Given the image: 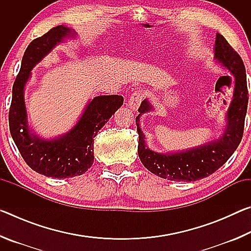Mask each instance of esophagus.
Masks as SVG:
<instances>
[{
  "label": "esophagus",
  "instance_id": "34e87169",
  "mask_svg": "<svg viewBox=\"0 0 251 251\" xmlns=\"http://www.w3.org/2000/svg\"><path fill=\"white\" fill-rule=\"evenodd\" d=\"M143 100H144V93L142 91L134 92L128 100L129 108L133 110H137L139 105H141V103L143 101Z\"/></svg>",
  "mask_w": 251,
  "mask_h": 251
}]
</instances>
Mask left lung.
<instances>
[{"instance_id": "1", "label": "left lung", "mask_w": 251, "mask_h": 251, "mask_svg": "<svg viewBox=\"0 0 251 251\" xmlns=\"http://www.w3.org/2000/svg\"><path fill=\"white\" fill-rule=\"evenodd\" d=\"M214 59L233 76V92L225 115V128L218 137L187 150L159 152L147 146L141 128V116L154 112L148 99L144 100L136 117L138 131V156L148 171L164 179L173 181H195L211 175L230 158L244 134L245 117L248 106L246 69L240 58L223 35L216 34Z\"/></svg>"}]
</instances>
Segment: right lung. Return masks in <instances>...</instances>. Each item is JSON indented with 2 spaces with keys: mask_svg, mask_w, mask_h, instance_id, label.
I'll list each match as a JSON object with an SVG mask.
<instances>
[{
  "mask_svg": "<svg viewBox=\"0 0 251 251\" xmlns=\"http://www.w3.org/2000/svg\"><path fill=\"white\" fill-rule=\"evenodd\" d=\"M77 33L64 25L35 39L23 55L20 73L12 90L8 114L11 136L29 167L52 178H72L83 175L94 163V138L112 115L124 103L121 95H100L87 101L74 126L56 137L45 138L29 125L25 87L32 71L61 43L74 40Z\"/></svg>",
  "mask_w": 251,
  "mask_h": 251,
  "instance_id": "add662e5",
  "label": "right lung"
}]
</instances>
